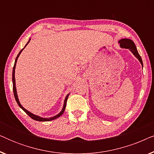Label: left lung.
I'll list each match as a JSON object with an SVG mask.
<instances>
[{"instance_id":"obj_1","label":"left lung","mask_w":154,"mask_h":154,"mask_svg":"<svg viewBox=\"0 0 154 154\" xmlns=\"http://www.w3.org/2000/svg\"><path fill=\"white\" fill-rule=\"evenodd\" d=\"M119 43H120V47L121 48H125V49H129L132 54L136 57V58L138 59L140 62L143 66V62L141 57L138 53L135 44L132 40L128 38H123L119 41Z\"/></svg>"}]
</instances>
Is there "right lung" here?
<instances>
[{
	"instance_id": "right-lung-1",
	"label": "right lung",
	"mask_w": 154,
	"mask_h": 154,
	"mask_svg": "<svg viewBox=\"0 0 154 154\" xmlns=\"http://www.w3.org/2000/svg\"><path fill=\"white\" fill-rule=\"evenodd\" d=\"M30 40L31 38L29 40L28 43H26V45H25V47L28 45V43L30 42ZM24 47V48H25ZM24 48H23V49L21 50V51L19 52V54H17V57L15 59V62H14V66H13V70H12V84H13V92H14V98H15V100L17 103V104L19 105V106L20 107L21 109H22L23 111H24L25 113H26L27 115L29 116L31 119L35 120V121H52V120H54L56 119H57L60 116H61L63 113H64V111H65V108H66V101H67V99H68V97L69 95V94H68L66 95V97H65V100H64V105H63V108L62 109V111H60V113H58V114H57L56 116H54L53 117H50V118H43V117H41L39 116H37V115H35L33 114V113H31L30 111H29L28 110H26V109H24V107L22 106V104H20V101H19V99H18V96H17V89H16V84H15V78H14V72H15V67H16V64H17V59L19 57V56H20V54H21V52H22V50L24 49Z\"/></svg>"
}]
</instances>
